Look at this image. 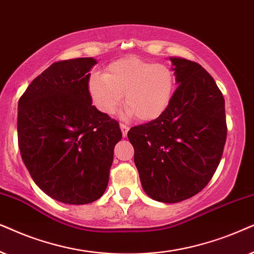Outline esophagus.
<instances>
[{"instance_id": "obj_1", "label": "esophagus", "mask_w": 254, "mask_h": 254, "mask_svg": "<svg viewBox=\"0 0 254 254\" xmlns=\"http://www.w3.org/2000/svg\"><path fill=\"white\" fill-rule=\"evenodd\" d=\"M120 127H121L122 134H123V137H127V131H129V127H127V125H125L124 123H121V124H120Z\"/></svg>"}]
</instances>
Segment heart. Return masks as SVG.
Masks as SVG:
<instances>
[{
  "label": "heart",
  "instance_id": "obj_1",
  "mask_svg": "<svg viewBox=\"0 0 254 254\" xmlns=\"http://www.w3.org/2000/svg\"><path fill=\"white\" fill-rule=\"evenodd\" d=\"M175 89L173 70L137 57L111 63L104 75H94L88 92L101 113L113 115L123 102L140 121H153L171 104Z\"/></svg>",
  "mask_w": 254,
  "mask_h": 254
}]
</instances>
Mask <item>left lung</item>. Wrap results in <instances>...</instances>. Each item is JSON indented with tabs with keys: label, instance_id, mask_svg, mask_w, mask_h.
<instances>
[{
	"label": "left lung",
	"instance_id": "obj_1",
	"mask_svg": "<svg viewBox=\"0 0 254 254\" xmlns=\"http://www.w3.org/2000/svg\"><path fill=\"white\" fill-rule=\"evenodd\" d=\"M178 87L165 113L127 138L145 192L177 203L200 192L217 170L226 140L224 97L197 63L171 58Z\"/></svg>",
	"mask_w": 254,
	"mask_h": 254
}]
</instances>
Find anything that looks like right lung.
<instances>
[{
	"instance_id": "1",
	"label": "right lung",
	"mask_w": 254,
	"mask_h": 254,
	"mask_svg": "<svg viewBox=\"0 0 254 254\" xmlns=\"http://www.w3.org/2000/svg\"><path fill=\"white\" fill-rule=\"evenodd\" d=\"M93 58L53 63L18 101L17 133L23 162L36 185L54 200L87 204L109 181L120 124L92 104Z\"/></svg>"
}]
</instances>
